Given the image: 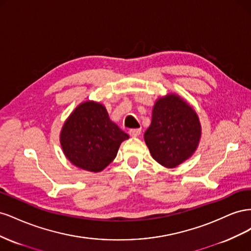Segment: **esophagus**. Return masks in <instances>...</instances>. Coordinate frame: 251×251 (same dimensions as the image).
<instances>
[{
    "label": "esophagus",
    "mask_w": 251,
    "mask_h": 251,
    "mask_svg": "<svg viewBox=\"0 0 251 251\" xmlns=\"http://www.w3.org/2000/svg\"><path fill=\"white\" fill-rule=\"evenodd\" d=\"M128 134H130L132 137H137V136L141 134V128H131V130L128 131Z\"/></svg>",
    "instance_id": "obj_1"
}]
</instances>
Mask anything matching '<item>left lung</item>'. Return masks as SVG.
Masks as SVG:
<instances>
[{"label": "left lung", "instance_id": "left-lung-1", "mask_svg": "<svg viewBox=\"0 0 251 251\" xmlns=\"http://www.w3.org/2000/svg\"><path fill=\"white\" fill-rule=\"evenodd\" d=\"M144 141L155 160L176 168L195 153L201 138V125L195 110L176 94L158 98Z\"/></svg>", "mask_w": 251, "mask_h": 251}]
</instances>
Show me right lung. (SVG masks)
Instances as JSON below:
<instances>
[{"label":"right lung","mask_w":251,"mask_h":251,"mask_svg":"<svg viewBox=\"0 0 251 251\" xmlns=\"http://www.w3.org/2000/svg\"><path fill=\"white\" fill-rule=\"evenodd\" d=\"M60 146L72 164L98 173L115 159L128 135L109 118L103 105L85 101L77 105L60 131Z\"/></svg>","instance_id":"1"}]
</instances>
